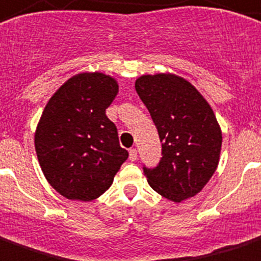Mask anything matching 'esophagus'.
Masks as SVG:
<instances>
[{
  "instance_id": "esophagus-1",
  "label": "esophagus",
  "mask_w": 261,
  "mask_h": 261,
  "mask_svg": "<svg viewBox=\"0 0 261 261\" xmlns=\"http://www.w3.org/2000/svg\"><path fill=\"white\" fill-rule=\"evenodd\" d=\"M128 158H130V161H137L138 158V151L137 149H130V151H128Z\"/></svg>"
}]
</instances>
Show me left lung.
I'll list each match as a JSON object with an SVG mask.
<instances>
[{
  "mask_svg": "<svg viewBox=\"0 0 261 261\" xmlns=\"http://www.w3.org/2000/svg\"><path fill=\"white\" fill-rule=\"evenodd\" d=\"M135 90L162 142V158L143 173L152 189L174 202L196 196L217 169L222 135L211 106L185 79L145 75Z\"/></svg>",
  "mask_w": 261,
  "mask_h": 261,
  "instance_id": "1",
  "label": "left lung"
}]
</instances>
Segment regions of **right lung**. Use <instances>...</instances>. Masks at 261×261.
Masks as SVG:
<instances>
[{
	"label": "right lung",
	"instance_id": "add662e5",
	"mask_svg": "<svg viewBox=\"0 0 261 261\" xmlns=\"http://www.w3.org/2000/svg\"><path fill=\"white\" fill-rule=\"evenodd\" d=\"M116 94L118 84L110 76L80 73L67 80L42 111L35 135L37 158L50 186L68 200L101 196L128 158L106 115Z\"/></svg>",
	"mask_w": 261,
	"mask_h": 261
}]
</instances>
